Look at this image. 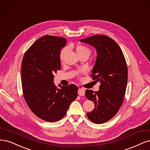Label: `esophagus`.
I'll return each instance as SVG.
<instances>
[{
	"mask_svg": "<svg viewBox=\"0 0 150 150\" xmlns=\"http://www.w3.org/2000/svg\"><path fill=\"white\" fill-rule=\"evenodd\" d=\"M85 89L80 88L78 90V94L80 96H84L85 95Z\"/></svg>",
	"mask_w": 150,
	"mask_h": 150,
	"instance_id": "esophagus-1",
	"label": "esophagus"
}]
</instances>
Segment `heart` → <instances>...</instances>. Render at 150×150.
<instances>
[{
	"label": "heart",
	"mask_w": 150,
	"mask_h": 150,
	"mask_svg": "<svg viewBox=\"0 0 150 150\" xmlns=\"http://www.w3.org/2000/svg\"><path fill=\"white\" fill-rule=\"evenodd\" d=\"M76 52L77 54H78L79 55H81V54H90V49H88V47H86V46L83 45H79L76 46ZM67 49H63L60 54V59L61 60H63V59H64V56L65 55V54L67 53Z\"/></svg>",
	"instance_id": "heart-1"
}]
</instances>
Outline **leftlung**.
Listing matches in <instances>:
<instances>
[{"instance_id":"1","label":"left lung","mask_w":150,"mask_h":150,"mask_svg":"<svg viewBox=\"0 0 150 150\" xmlns=\"http://www.w3.org/2000/svg\"><path fill=\"white\" fill-rule=\"evenodd\" d=\"M93 46L97 56L91 75L99 81V90H86V98L95 108L86 115L91 122L101 124L112 119L122 106L128 81V69L123 52L117 42L108 36L95 35L80 39Z\"/></svg>"}]
</instances>
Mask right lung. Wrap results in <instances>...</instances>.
<instances>
[{
    "mask_svg": "<svg viewBox=\"0 0 150 150\" xmlns=\"http://www.w3.org/2000/svg\"><path fill=\"white\" fill-rule=\"evenodd\" d=\"M67 43L65 38L45 35L38 38L24 54L21 80L23 96L30 110L46 122H56L65 117L78 95L74 84L54 83L55 73L60 69V54Z\"/></svg>",
    "mask_w": 150,
    "mask_h": 150,
    "instance_id": "right-lung-1",
    "label": "right lung"
}]
</instances>
